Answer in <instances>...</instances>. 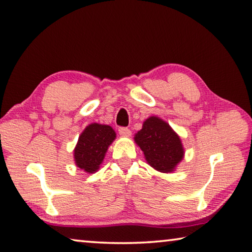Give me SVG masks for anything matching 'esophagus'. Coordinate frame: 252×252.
<instances>
[{
  "label": "esophagus",
  "instance_id": "esophagus-1",
  "mask_svg": "<svg viewBox=\"0 0 252 252\" xmlns=\"http://www.w3.org/2000/svg\"><path fill=\"white\" fill-rule=\"evenodd\" d=\"M119 133H120V135H122V136H130L131 131L127 129V127L121 126V127H119Z\"/></svg>",
  "mask_w": 252,
  "mask_h": 252
}]
</instances>
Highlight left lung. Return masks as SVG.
<instances>
[{
    "label": "left lung",
    "mask_w": 252,
    "mask_h": 252,
    "mask_svg": "<svg viewBox=\"0 0 252 252\" xmlns=\"http://www.w3.org/2000/svg\"><path fill=\"white\" fill-rule=\"evenodd\" d=\"M134 141L152 168L163 173L172 172L185 156L181 139L167 122L150 117L134 135Z\"/></svg>",
    "instance_id": "8db88e82"
}]
</instances>
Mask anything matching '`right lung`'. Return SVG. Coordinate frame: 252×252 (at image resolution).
I'll list each match as a JSON object with an SVG mask.
<instances>
[{"label": "right lung", "instance_id": "add662e5", "mask_svg": "<svg viewBox=\"0 0 252 252\" xmlns=\"http://www.w3.org/2000/svg\"><path fill=\"white\" fill-rule=\"evenodd\" d=\"M116 136V132L110 126L99 123L89 125L79 136L74 148L76 167L88 173L96 172Z\"/></svg>", "mask_w": 252, "mask_h": 252}]
</instances>
